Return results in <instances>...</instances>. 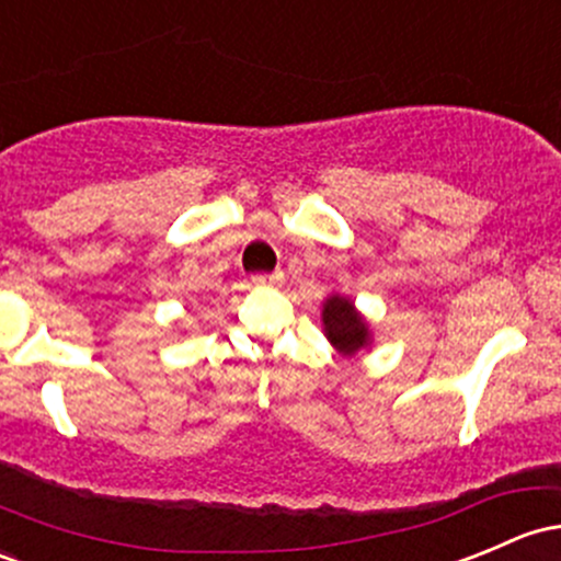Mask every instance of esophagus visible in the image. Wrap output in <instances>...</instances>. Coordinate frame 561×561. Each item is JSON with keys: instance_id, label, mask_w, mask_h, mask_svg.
I'll list each match as a JSON object with an SVG mask.
<instances>
[{"instance_id": "34e87169", "label": "esophagus", "mask_w": 561, "mask_h": 561, "mask_svg": "<svg viewBox=\"0 0 561 561\" xmlns=\"http://www.w3.org/2000/svg\"><path fill=\"white\" fill-rule=\"evenodd\" d=\"M280 280H283L280 270H275V273H256V275H251V283H254V286H278Z\"/></svg>"}]
</instances>
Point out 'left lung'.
Here are the masks:
<instances>
[{
    "mask_svg": "<svg viewBox=\"0 0 561 561\" xmlns=\"http://www.w3.org/2000/svg\"><path fill=\"white\" fill-rule=\"evenodd\" d=\"M323 327H327L331 345L345 355L360 351L366 345V340H369V327L355 312L351 299L345 297H331L323 305Z\"/></svg>",
    "mask_w": 561,
    "mask_h": 561,
    "instance_id": "left-lung-1",
    "label": "left lung"
}]
</instances>
